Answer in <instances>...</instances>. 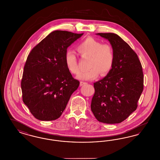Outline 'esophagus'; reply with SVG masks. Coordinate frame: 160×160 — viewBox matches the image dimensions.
Segmentation results:
<instances>
[{"label":"esophagus","mask_w":160,"mask_h":160,"mask_svg":"<svg viewBox=\"0 0 160 160\" xmlns=\"http://www.w3.org/2000/svg\"><path fill=\"white\" fill-rule=\"evenodd\" d=\"M87 83L86 82H80V85L81 86H83L84 85H85V84H86Z\"/></svg>","instance_id":"1"}]
</instances>
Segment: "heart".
Wrapping results in <instances>:
<instances>
[{
  "label": "heart",
  "mask_w": 160,
  "mask_h": 160,
  "mask_svg": "<svg viewBox=\"0 0 160 160\" xmlns=\"http://www.w3.org/2000/svg\"><path fill=\"white\" fill-rule=\"evenodd\" d=\"M77 51L84 58H91L89 70L81 72L78 78L83 80L96 78L100 72L106 75L111 70L114 62V53L112 47L96 38H88L77 46ZM66 66L73 74H78L80 69L77 64L76 53L71 51L66 52L65 55Z\"/></svg>",
  "instance_id": "heart-1"
}]
</instances>
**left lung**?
Here are the masks:
<instances>
[{"label": "left lung", "instance_id": "8db88e82", "mask_svg": "<svg viewBox=\"0 0 160 160\" xmlns=\"http://www.w3.org/2000/svg\"><path fill=\"white\" fill-rule=\"evenodd\" d=\"M108 40L113 48L114 62L111 70L94 83L91 110L99 122L120 123L137 108L143 89V74L137 54L114 33H97Z\"/></svg>", "mask_w": 160, "mask_h": 160}]
</instances>
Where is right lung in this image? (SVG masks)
I'll list each match as a JSON object with an SVG mask.
<instances>
[{
    "label": "right lung",
    "instance_id": "obj_1",
    "mask_svg": "<svg viewBox=\"0 0 160 160\" xmlns=\"http://www.w3.org/2000/svg\"><path fill=\"white\" fill-rule=\"evenodd\" d=\"M83 34L54 31L28 55L21 83L22 101L39 120L58 118L77 89L80 82L68 70L65 55L67 48Z\"/></svg>",
    "mask_w": 160,
    "mask_h": 160
}]
</instances>
